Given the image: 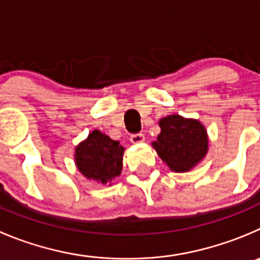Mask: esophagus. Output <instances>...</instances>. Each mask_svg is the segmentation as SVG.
Returning <instances> with one entry per match:
<instances>
[{"label": "esophagus", "instance_id": "1", "mask_svg": "<svg viewBox=\"0 0 260 260\" xmlns=\"http://www.w3.org/2000/svg\"><path fill=\"white\" fill-rule=\"evenodd\" d=\"M145 141V136L142 133H137V135H132L131 136V142L133 145H138V143H142Z\"/></svg>", "mask_w": 260, "mask_h": 260}]
</instances>
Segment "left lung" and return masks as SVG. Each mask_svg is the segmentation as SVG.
Returning a JSON list of instances; mask_svg holds the SVG:
<instances>
[{"label":"left lung","mask_w":260,"mask_h":260,"mask_svg":"<svg viewBox=\"0 0 260 260\" xmlns=\"http://www.w3.org/2000/svg\"><path fill=\"white\" fill-rule=\"evenodd\" d=\"M158 125L161 132L151 145L171 171H190L206 157L210 138L200 120L171 114L161 118Z\"/></svg>","instance_id":"obj_1"}]
</instances>
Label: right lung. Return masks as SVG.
<instances>
[{"instance_id":"right-lung-1","label":"right lung","mask_w":260,"mask_h":260,"mask_svg":"<svg viewBox=\"0 0 260 260\" xmlns=\"http://www.w3.org/2000/svg\"><path fill=\"white\" fill-rule=\"evenodd\" d=\"M124 150L118 141L95 129L75 147V164L87 180L112 185L123 170Z\"/></svg>"}]
</instances>
